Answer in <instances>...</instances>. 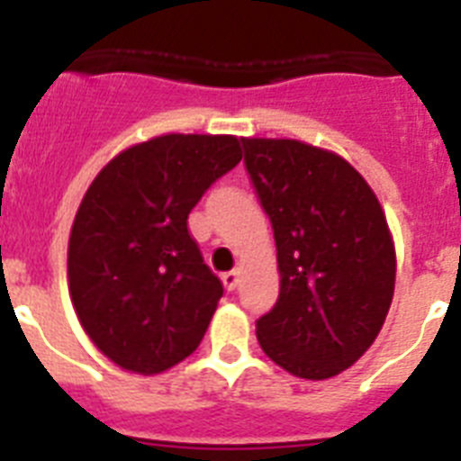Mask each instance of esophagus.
Listing matches in <instances>:
<instances>
[{"mask_svg":"<svg viewBox=\"0 0 461 461\" xmlns=\"http://www.w3.org/2000/svg\"><path fill=\"white\" fill-rule=\"evenodd\" d=\"M221 281H223V286H226L228 291H235V288L240 286V281H242V275H240V270L223 272Z\"/></svg>","mask_w":461,"mask_h":461,"instance_id":"1","label":"esophagus"}]
</instances>
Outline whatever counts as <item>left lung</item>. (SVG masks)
Wrapping results in <instances>:
<instances>
[{
  "label": "left lung",
  "instance_id": "1",
  "mask_svg": "<svg viewBox=\"0 0 461 461\" xmlns=\"http://www.w3.org/2000/svg\"><path fill=\"white\" fill-rule=\"evenodd\" d=\"M275 230L279 300L256 337L281 369L325 381L365 356L394 293V242L372 186L339 154L291 138H242Z\"/></svg>",
  "mask_w": 461,
  "mask_h": 461
}]
</instances>
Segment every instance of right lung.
Masks as SVG:
<instances>
[{"instance_id": "right-lung-1", "label": "right lung", "mask_w": 461, "mask_h": 461, "mask_svg": "<svg viewBox=\"0 0 461 461\" xmlns=\"http://www.w3.org/2000/svg\"><path fill=\"white\" fill-rule=\"evenodd\" d=\"M242 158L238 136L166 133L110 158L68 238V293L92 344L152 376L198 348L223 286L186 219Z\"/></svg>"}]
</instances>
